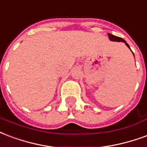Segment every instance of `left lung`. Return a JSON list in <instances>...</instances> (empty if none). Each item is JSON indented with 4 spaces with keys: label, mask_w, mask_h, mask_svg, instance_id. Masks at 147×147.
Instances as JSON below:
<instances>
[{
    "label": "left lung",
    "mask_w": 147,
    "mask_h": 147,
    "mask_svg": "<svg viewBox=\"0 0 147 147\" xmlns=\"http://www.w3.org/2000/svg\"><path fill=\"white\" fill-rule=\"evenodd\" d=\"M108 36H109L110 40H113V41H122V42H125V45H126L128 46V48L130 49V47H129V45H128V43L126 42L125 40L123 39V38H121V37H117V36H114V35H113V34H108Z\"/></svg>",
    "instance_id": "obj_1"
}]
</instances>
